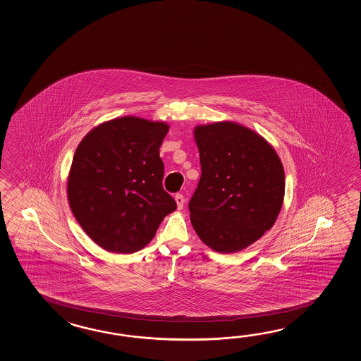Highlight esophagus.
Segmentation results:
<instances>
[{
    "label": "esophagus",
    "mask_w": 361,
    "mask_h": 361,
    "mask_svg": "<svg viewBox=\"0 0 361 361\" xmlns=\"http://www.w3.org/2000/svg\"><path fill=\"white\" fill-rule=\"evenodd\" d=\"M176 202H177L178 209L182 210L184 205V197L182 193H177V195H176Z\"/></svg>",
    "instance_id": "obj_1"
}]
</instances>
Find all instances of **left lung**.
<instances>
[{
  "instance_id": "8db88e82",
  "label": "left lung",
  "mask_w": 361,
  "mask_h": 361,
  "mask_svg": "<svg viewBox=\"0 0 361 361\" xmlns=\"http://www.w3.org/2000/svg\"><path fill=\"white\" fill-rule=\"evenodd\" d=\"M193 135L201 178L188 204L192 226L215 252L243 250L274 226L281 210L283 164L266 139L240 123L199 125Z\"/></svg>"
}]
</instances>
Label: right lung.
I'll use <instances>...</instances> for the list:
<instances>
[{"instance_id":"add662e5","label":"right lung","mask_w":361,"mask_h":361,"mask_svg":"<svg viewBox=\"0 0 361 361\" xmlns=\"http://www.w3.org/2000/svg\"><path fill=\"white\" fill-rule=\"evenodd\" d=\"M169 125L125 116L100 123L77 147L67 182L69 207L95 244L135 253L177 209L164 191L160 147Z\"/></svg>"}]
</instances>
